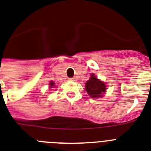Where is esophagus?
Listing matches in <instances>:
<instances>
[{"label": "esophagus", "instance_id": "34e87169", "mask_svg": "<svg viewBox=\"0 0 151 151\" xmlns=\"http://www.w3.org/2000/svg\"><path fill=\"white\" fill-rule=\"evenodd\" d=\"M70 81H77V79H76L75 78H70Z\"/></svg>", "mask_w": 151, "mask_h": 151}]
</instances>
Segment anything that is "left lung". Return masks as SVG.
<instances>
[{"label": "left lung", "mask_w": 151, "mask_h": 151, "mask_svg": "<svg viewBox=\"0 0 151 151\" xmlns=\"http://www.w3.org/2000/svg\"><path fill=\"white\" fill-rule=\"evenodd\" d=\"M85 90L91 98L98 99L103 96V94L106 91V85L96 78L94 73L91 74L90 79L85 83Z\"/></svg>", "instance_id": "left-lung-1"}]
</instances>
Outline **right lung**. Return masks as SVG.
Segmentation results:
<instances>
[{
    "label": "right lung",
    "instance_id": "1",
    "mask_svg": "<svg viewBox=\"0 0 151 151\" xmlns=\"http://www.w3.org/2000/svg\"><path fill=\"white\" fill-rule=\"evenodd\" d=\"M54 85H55L54 82H53V81H50V88H53V87H54Z\"/></svg>",
    "mask_w": 151,
    "mask_h": 151
}]
</instances>
